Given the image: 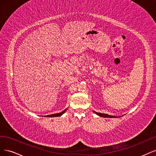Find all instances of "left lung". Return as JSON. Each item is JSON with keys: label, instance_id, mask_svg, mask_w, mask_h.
<instances>
[{"label": "left lung", "instance_id": "obj_1", "mask_svg": "<svg viewBox=\"0 0 156 156\" xmlns=\"http://www.w3.org/2000/svg\"><path fill=\"white\" fill-rule=\"evenodd\" d=\"M94 112L96 113V115H98V116L103 117V118H115V116H111V115H108L107 114H103V113H100V112H97L94 111Z\"/></svg>", "mask_w": 156, "mask_h": 156}]
</instances>
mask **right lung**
I'll use <instances>...</instances> for the list:
<instances>
[{"label": "right lung", "mask_w": 156, "mask_h": 156, "mask_svg": "<svg viewBox=\"0 0 156 156\" xmlns=\"http://www.w3.org/2000/svg\"><path fill=\"white\" fill-rule=\"evenodd\" d=\"M66 109H65L64 111H63L62 112H61L56 113V114H53V115H47V116H46V117H55V116H60L62 115V114H64V113L66 112Z\"/></svg>", "instance_id": "obj_1"}]
</instances>
